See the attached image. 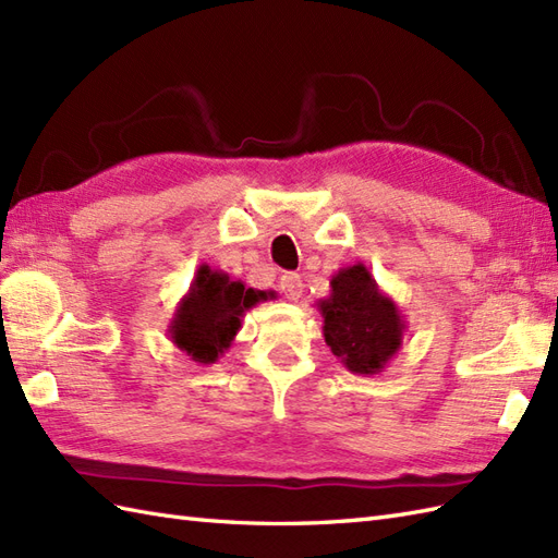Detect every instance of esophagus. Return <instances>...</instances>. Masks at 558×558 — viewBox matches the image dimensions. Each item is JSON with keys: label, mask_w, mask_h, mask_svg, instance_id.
I'll return each mask as SVG.
<instances>
[{"label": "esophagus", "mask_w": 558, "mask_h": 558, "mask_svg": "<svg viewBox=\"0 0 558 558\" xmlns=\"http://www.w3.org/2000/svg\"><path fill=\"white\" fill-rule=\"evenodd\" d=\"M279 289L281 293L289 298V301H298V298L303 295V279L301 275H295V271H287V275L281 277L279 281Z\"/></svg>", "instance_id": "obj_1"}]
</instances>
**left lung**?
Masks as SVG:
<instances>
[{"label":"left lung","mask_w":558,"mask_h":558,"mask_svg":"<svg viewBox=\"0 0 558 558\" xmlns=\"http://www.w3.org/2000/svg\"><path fill=\"white\" fill-rule=\"evenodd\" d=\"M317 310L326 345L352 374H381L402 348L407 331L402 312L364 263L338 269L331 277V293L317 301Z\"/></svg>","instance_id":"left-lung-1"}]
</instances>
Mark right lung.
Here are the masks:
<instances>
[{
    "label": "right lung",
    "instance_id": "add662e5",
    "mask_svg": "<svg viewBox=\"0 0 558 558\" xmlns=\"http://www.w3.org/2000/svg\"><path fill=\"white\" fill-rule=\"evenodd\" d=\"M267 298V291L246 289L243 281L229 279L227 271L203 263L192 287L177 303L168 326L170 341L194 362L215 364L234 343L243 315Z\"/></svg>",
    "mask_w": 558,
    "mask_h": 558
}]
</instances>
